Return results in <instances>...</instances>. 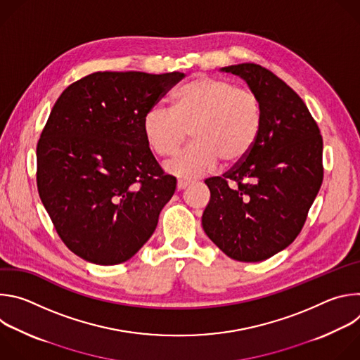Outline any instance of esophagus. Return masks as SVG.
Here are the masks:
<instances>
[{
	"instance_id": "esophagus-1",
	"label": "esophagus",
	"mask_w": 360,
	"mask_h": 360,
	"mask_svg": "<svg viewBox=\"0 0 360 360\" xmlns=\"http://www.w3.org/2000/svg\"><path fill=\"white\" fill-rule=\"evenodd\" d=\"M189 185H191V182L184 181V179H179V181H178V184H176V189H178V191H182V189L188 188Z\"/></svg>"
}]
</instances>
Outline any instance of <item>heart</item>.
<instances>
[{
	"label": "heart",
	"mask_w": 360,
	"mask_h": 360,
	"mask_svg": "<svg viewBox=\"0 0 360 360\" xmlns=\"http://www.w3.org/2000/svg\"><path fill=\"white\" fill-rule=\"evenodd\" d=\"M171 102V110L146 111L142 132L160 158L175 157L189 132L193 143L167 165L178 178H199L219 161L238 165L259 138L264 112L258 95L229 79L196 75L174 92Z\"/></svg>",
	"instance_id": "obj_1"
}]
</instances>
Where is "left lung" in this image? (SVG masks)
Wrapping results in <instances>:
<instances>
[{
	"instance_id": "left-lung-1",
	"label": "left lung",
	"mask_w": 360,
	"mask_h": 360,
	"mask_svg": "<svg viewBox=\"0 0 360 360\" xmlns=\"http://www.w3.org/2000/svg\"><path fill=\"white\" fill-rule=\"evenodd\" d=\"M258 95L264 122L249 155L205 184V233L229 258L261 262L299 235L323 181V141L302 98L258 64L221 68Z\"/></svg>"
}]
</instances>
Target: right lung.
Returning a JSON list of instances; mask_svg holds the SVG:
<instances>
[{"instance_id": "add662e5", "label": "right lung", "mask_w": 360, "mask_h": 360, "mask_svg": "<svg viewBox=\"0 0 360 360\" xmlns=\"http://www.w3.org/2000/svg\"><path fill=\"white\" fill-rule=\"evenodd\" d=\"M184 77L94 72L57 99L37 145V186L57 233L79 258L122 264L155 231L176 179L152 155L142 120Z\"/></svg>"}]
</instances>
